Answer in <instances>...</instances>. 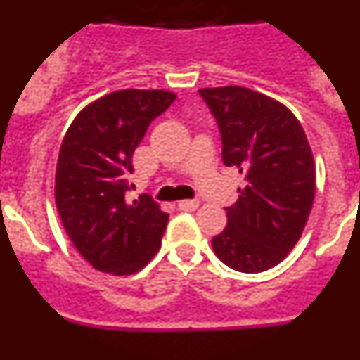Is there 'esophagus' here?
Returning <instances> with one entry per match:
<instances>
[{
	"label": "esophagus",
	"mask_w": 360,
	"mask_h": 360,
	"mask_svg": "<svg viewBox=\"0 0 360 360\" xmlns=\"http://www.w3.org/2000/svg\"><path fill=\"white\" fill-rule=\"evenodd\" d=\"M198 200H182V202L178 203V207L182 209V211H195V209H198Z\"/></svg>",
	"instance_id": "1"
}]
</instances>
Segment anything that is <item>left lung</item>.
Listing matches in <instances>:
<instances>
[{"label": "left lung", "instance_id": "8db88e82", "mask_svg": "<svg viewBox=\"0 0 360 360\" xmlns=\"http://www.w3.org/2000/svg\"><path fill=\"white\" fill-rule=\"evenodd\" d=\"M218 124L221 160L245 174L227 227L212 238L216 256L238 272H263L288 256L301 238L316 195L310 144L294 113L263 94L203 88Z\"/></svg>", "mask_w": 360, "mask_h": 360}]
</instances>
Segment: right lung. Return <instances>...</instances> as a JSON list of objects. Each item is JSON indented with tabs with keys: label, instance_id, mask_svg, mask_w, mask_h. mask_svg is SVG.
Listing matches in <instances>:
<instances>
[{
	"label": "right lung",
	"instance_id": "obj_1",
	"mask_svg": "<svg viewBox=\"0 0 360 360\" xmlns=\"http://www.w3.org/2000/svg\"><path fill=\"white\" fill-rule=\"evenodd\" d=\"M176 95L164 90H120L75 117L61 144L56 203L66 234L94 269L135 274L160 249L169 214L151 196L129 203L133 153L148 126Z\"/></svg>",
	"mask_w": 360,
	"mask_h": 360
}]
</instances>
